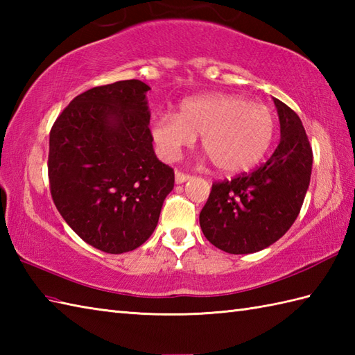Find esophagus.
Masks as SVG:
<instances>
[{"mask_svg": "<svg viewBox=\"0 0 355 355\" xmlns=\"http://www.w3.org/2000/svg\"><path fill=\"white\" fill-rule=\"evenodd\" d=\"M189 178H191L189 173H183V172H180V171L175 172V183L177 184H182V183L187 182V180H189Z\"/></svg>", "mask_w": 355, "mask_h": 355, "instance_id": "1", "label": "esophagus"}]
</instances>
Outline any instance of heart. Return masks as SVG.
<instances>
[{"label":"heart","mask_w":355,"mask_h":355,"mask_svg":"<svg viewBox=\"0 0 355 355\" xmlns=\"http://www.w3.org/2000/svg\"><path fill=\"white\" fill-rule=\"evenodd\" d=\"M275 114L262 103L233 94L195 96L180 105L178 114H162L150 135L166 160H175L201 135V148L223 173H241L258 164L273 141Z\"/></svg>","instance_id":"obj_1"}]
</instances>
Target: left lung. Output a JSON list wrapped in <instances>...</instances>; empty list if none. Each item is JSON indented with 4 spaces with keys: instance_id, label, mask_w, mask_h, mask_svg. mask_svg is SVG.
Returning <instances> with one entry per match:
<instances>
[{
    "instance_id": "left-lung-1",
    "label": "left lung",
    "mask_w": 355,
    "mask_h": 355,
    "mask_svg": "<svg viewBox=\"0 0 355 355\" xmlns=\"http://www.w3.org/2000/svg\"><path fill=\"white\" fill-rule=\"evenodd\" d=\"M281 141L258 169L215 182L200 214L209 243L232 254L263 250L284 236L310 186L313 149L299 116L275 99Z\"/></svg>"
}]
</instances>
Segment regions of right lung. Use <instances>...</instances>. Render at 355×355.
Here are the masks:
<instances>
[{"instance_id":"add662e5","label":"right lung","mask_w":355,"mask_h":355,"mask_svg":"<svg viewBox=\"0 0 355 355\" xmlns=\"http://www.w3.org/2000/svg\"><path fill=\"white\" fill-rule=\"evenodd\" d=\"M145 82L94 87L74 97L50 131L49 182L65 223L105 253L153 235L173 169L158 160Z\"/></svg>"}]
</instances>
